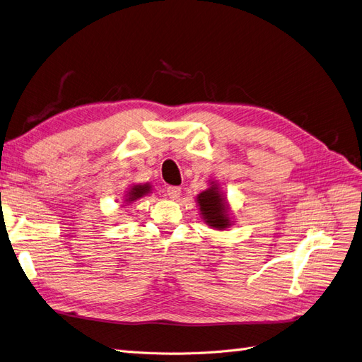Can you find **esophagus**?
Wrapping results in <instances>:
<instances>
[{
    "label": "esophagus",
    "instance_id": "1",
    "mask_svg": "<svg viewBox=\"0 0 362 362\" xmlns=\"http://www.w3.org/2000/svg\"><path fill=\"white\" fill-rule=\"evenodd\" d=\"M166 194L169 196L170 199H178L180 194H181V189L180 187H168Z\"/></svg>",
    "mask_w": 362,
    "mask_h": 362
}]
</instances>
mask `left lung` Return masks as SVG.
<instances>
[{
  "mask_svg": "<svg viewBox=\"0 0 362 362\" xmlns=\"http://www.w3.org/2000/svg\"><path fill=\"white\" fill-rule=\"evenodd\" d=\"M198 204L202 218L208 226L225 229L231 225L225 198H222V194L218 192V187L216 184H213L210 189H206L205 192L198 194Z\"/></svg>",
  "mask_w": 362,
  "mask_h": 362,
  "instance_id": "left-lung-1",
  "label": "left lung"
}]
</instances>
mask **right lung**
Here are the masks:
<instances>
[{"mask_svg": "<svg viewBox=\"0 0 362 362\" xmlns=\"http://www.w3.org/2000/svg\"><path fill=\"white\" fill-rule=\"evenodd\" d=\"M151 190V185L149 184H144V185H133L131 187V190L128 192V194L125 196V202H131V201H136L139 198H141V196H145L146 193H149Z\"/></svg>", "mask_w": 362, "mask_h": 362, "instance_id": "right-lung-1", "label": "right lung"}]
</instances>
